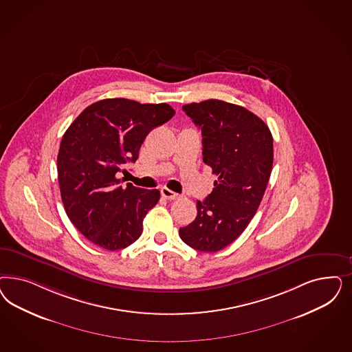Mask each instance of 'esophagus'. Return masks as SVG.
Instances as JSON below:
<instances>
[{
    "instance_id": "obj_1",
    "label": "esophagus",
    "mask_w": 352,
    "mask_h": 352,
    "mask_svg": "<svg viewBox=\"0 0 352 352\" xmlns=\"http://www.w3.org/2000/svg\"><path fill=\"white\" fill-rule=\"evenodd\" d=\"M160 193H162V195H163L166 199H170V201H175V199H179V198H180L179 194L172 192L168 188H162V189H160Z\"/></svg>"
}]
</instances>
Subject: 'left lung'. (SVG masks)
<instances>
[{"mask_svg":"<svg viewBox=\"0 0 352 352\" xmlns=\"http://www.w3.org/2000/svg\"><path fill=\"white\" fill-rule=\"evenodd\" d=\"M182 110L201 128L204 162L217 180L179 234L193 249L216 252L239 237L261 204L272 170V135L261 118L233 103L207 100Z\"/></svg>","mask_w":352,"mask_h":352,"instance_id":"1","label":"left lung"}]
</instances>
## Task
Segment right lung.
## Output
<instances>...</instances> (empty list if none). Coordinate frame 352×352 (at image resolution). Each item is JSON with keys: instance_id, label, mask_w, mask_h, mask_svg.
Here are the masks:
<instances>
[{"instance_id": "obj_1", "label": "right lung", "mask_w": 352, "mask_h": 352, "mask_svg": "<svg viewBox=\"0 0 352 352\" xmlns=\"http://www.w3.org/2000/svg\"><path fill=\"white\" fill-rule=\"evenodd\" d=\"M173 115L167 103L107 98L91 103L65 132L57 158L62 202L71 223L94 245L115 251L141 236L160 193L131 182L124 188L119 175L136 162L148 132Z\"/></svg>"}]
</instances>
